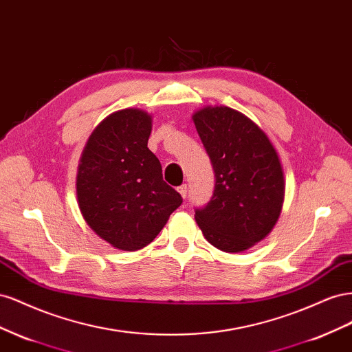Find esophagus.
Returning a JSON list of instances; mask_svg holds the SVG:
<instances>
[{
	"label": "esophagus",
	"instance_id": "1",
	"mask_svg": "<svg viewBox=\"0 0 352 352\" xmlns=\"http://www.w3.org/2000/svg\"><path fill=\"white\" fill-rule=\"evenodd\" d=\"M178 192H179V195H182V197H183V199H186V197H187V193H188V187H187V184L179 186V187H178Z\"/></svg>",
	"mask_w": 352,
	"mask_h": 352
}]
</instances>
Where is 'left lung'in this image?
<instances>
[{
    "instance_id": "obj_1",
    "label": "left lung",
    "mask_w": 352,
    "mask_h": 352,
    "mask_svg": "<svg viewBox=\"0 0 352 352\" xmlns=\"http://www.w3.org/2000/svg\"><path fill=\"white\" fill-rule=\"evenodd\" d=\"M215 173L212 197L195 209L196 223L217 249L237 254L276 226L285 199V177L274 146L248 116L226 106L193 115Z\"/></svg>"
}]
</instances>
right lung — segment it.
Instances as JSON below:
<instances>
[{
	"label": "right lung",
	"mask_w": 352,
	"mask_h": 352,
	"mask_svg": "<svg viewBox=\"0 0 352 352\" xmlns=\"http://www.w3.org/2000/svg\"><path fill=\"white\" fill-rule=\"evenodd\" d=\"M150 133L152 116L144 110H119L89 135L78 166V204L87 224L113 248L129 252L153 242L183 204L147 147Z\"/></svg>",
	"instance_id": "right-lung-1"
}]
</instances>
